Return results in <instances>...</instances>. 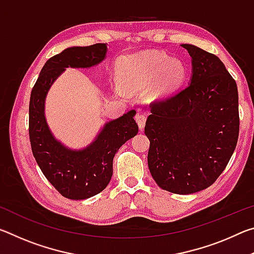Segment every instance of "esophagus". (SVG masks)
<instances>
[{
    "label": "esophagus",
    "mask_w": 254,
    "mask_h": 254,
    "mask_svg": "<svg viewBox=\"0 0 254 254\" xmlns=\"http://www.w3.org/2000/svg\"><path fill=\"white\" fill-rule=\"evenodd\" d=\"M135 121L137 123V126H139L140 130L142 131L144 126H145V121H147V118H145V115H143V114H136Z\"/></svg>",
    "instance_id": "34e87169"
}]
</instances>
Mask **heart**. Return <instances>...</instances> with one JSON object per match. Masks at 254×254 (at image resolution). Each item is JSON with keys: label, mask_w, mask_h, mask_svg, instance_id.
<instances>
[{"label": "heart", "mask_w": 254, "mask_h": 254, "mask_svg": "<svg viewBox=\"0 0 254 254\" xmlns=\"http://www.w3.org/2000/svg\"><path fill=\"white\" fill-rule=\"evenodd\" d=\"M122 85L130 91L148 90L150 100L169 97L187 78V68L180 59L161 51H145L123 57L119 65Z\"/></svg>", "instance_id": "1"}]
</instances>
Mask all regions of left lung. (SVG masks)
Listing matches in <instances>:
<instances>
[{"mask_svg": "<svg viewBox=\"0 0 254 254\" xmlns=\"http://www.w3.org/2000/svg\"><path fill=\"white\" fill-rule=\"evenodd\" d=\"M187 87L151 106L144 133L154 182L174 194H194L218 178L239 137V94L220 58L194 45Z\"/></svg>", "mask_w": 254, "mask_h": 254, "instance_id": "obj_1", "label": "left lung"}]
</instances>
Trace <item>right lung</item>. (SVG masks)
Here are the masks:
<instances>
[{"label":"right lung","instance_id":"add662e5","mask_svg":"<svg viewBox=\"0 0 254 254\" xmlns=\"http://www.w3.org/2000/svg\"><path fill=\"white\" fill-rule=\"evenodd\" d=\"M106 44L69 47L47 60L34 84L29 104V135L33 157L42 174L64 197L80 200L105 189L113 175L115 152L139 127L135 110L104 123L91 143L72 149L58 140L46 118V98L66 68H91L104 62Z\"/></svg>","mask_w":254,"mask_h":254}]
</instances>
